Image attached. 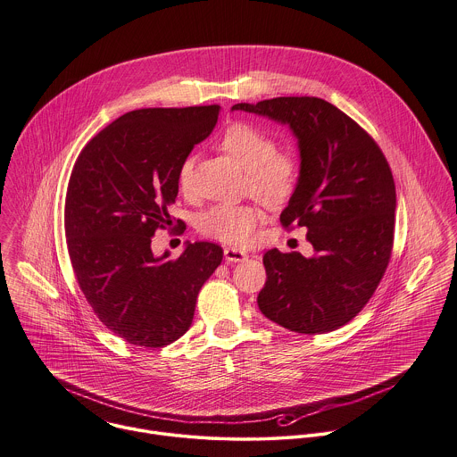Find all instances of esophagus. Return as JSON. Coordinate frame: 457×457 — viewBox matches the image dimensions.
Listing matches in <instances>:
<instances>
[{"instance_id":"esophagus-1","label":"esophagus","mask_w":457,"mask_h":457,"mask_svg":"<svg viewBox=\"0 0 457 457\" xmlns=\"http://www.w3.org/2000/svg\"><path fill=\"white\" fill-rule=\"evenodd\" d=\"M224 258L231 263H237V262H244L247 258V254L242 251V249H237V247H226L224 249Z\"/></svg>"}]
</instances>
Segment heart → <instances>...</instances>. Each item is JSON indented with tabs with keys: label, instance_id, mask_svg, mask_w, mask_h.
Returning a JSON list of instances; mask_svg holds the SVG:
<instances>
[{
	"label": "heart",
	"instance_id": "1",
	"mask_svg": "<svg viewBox=\"0 0 457 457\" xmlns=\"http://www.w3.org/2000/svg\"><path fill=\"white\" fill-rule=\"evenodd\" d=\"M219 147L235 162L247 169V188L267 204H281L292 197L297 179V160L285 151H278L276 138L245 120L229 122L217 137ZM194 156H185L178 167V187L183 194L192 188ZM263 220V212L258 204L220 203L197 219V229L204 237L229 244L249 245L256 229Z\"/></svg>",
	"mask_w": 457,
	"mask_h": 457
}]
</instances>
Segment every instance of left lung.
<instances>
[{"mask_svg": "<svg viewBox=\"0 0 457 457\" xmlns=\"http://www.w3.org/2000/svg\"><path fill=\"white\" fill-rule=\"evenodd\" d=\"M233 110L290 124L299 140L301 176L279 220L304 226L315 256H263L262 313L303 335L351 322L379 287L394 249L395 183L378 142L335 104L310 96L238 103Z\"/></svg>", "mask_w": 457, "mask_h": 457, "instance_id": "1", "label": "left lung"}]
</instances>
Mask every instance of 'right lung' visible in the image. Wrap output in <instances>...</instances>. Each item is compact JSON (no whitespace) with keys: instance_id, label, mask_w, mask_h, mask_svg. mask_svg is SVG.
I'll return each mask as SVG.
<instances>
[{"instance_id":"add662e5","label":"right lung","mask_w":457,"mask_h":457,"mask_svg":"<svg viewBox=\"0 0 457 457\" xmlns=\"http://www.w3.org/2000/svg\"><path fill=\"white\" fill-rule=\"evenodd\" d=\"M219 104L140 108L96 133L78 154L63 228L76 281L96 317L137 347L183 337L201 287L222 262L213 242L188 244L176 260L154 258L151 240L170 224L178 167L204 140ZM187 229L178 219L176 233Z\"/></svg>"}]
</instances>
